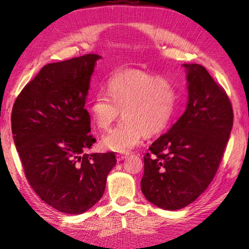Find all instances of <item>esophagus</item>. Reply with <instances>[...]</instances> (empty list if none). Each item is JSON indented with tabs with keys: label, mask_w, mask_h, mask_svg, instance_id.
Instances as JSON below:
<instances>
[{
	"label": "esophagus",
	"mask_w": 249,
	"mask_h": 249,
	"mask_svg": "<svg viewBox=\"0 0 249 249\" xmlns=\"http://www.w3.org/2000/svg\"><path fill=\"white\" fill-rule=\"evenodd\" d=\"M126 156H127V154H125V155H123V154H117L116 155V158H117V160H123V159H125L126 158Z\"/></svg>",
	"instance_id": "esophagus-1"
}]
</instances>
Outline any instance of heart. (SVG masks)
Masks as SVG:
<instances>
[{"mask_svg": "<svg viewBox=\"0 0 249 249\" xmlns=\"http://www.w3.org/2000/svg\"><path fill=\"white\" fill-rule=\"evenodd\" d=\"M177 107V90L166 78L138 69H125L112 75L107 92H96L90 105L92 120L108 130L123 115L122 123L102 138L105 149L126 153L142 136L154 137L169 126Z\"/></svg>", "mask_w": 249, "mask_h": 249, "instance_id": "b5f03b06", "label": "heart"}]
</instances>
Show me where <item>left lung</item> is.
<instances>
[{
	"label": "left lung",
	"mask_w": 249,
	"mask_h": 249,
	"mask_svg": "<svg viewBox=\"0 0 249 249\" xmlns=\"http://www.w3.org/2000/svg\"><path fill=\"white\" fill-rule=\"evenodd\" d=\"M188 103L172 127L144 156L142 192L160 209L192 203L215 176L233 127V108L203 66L183 64Z\"/></svg>",
	"instance_id": "1"
}]
</instances>
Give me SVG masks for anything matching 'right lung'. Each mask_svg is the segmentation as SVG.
Returning <instances> with one entry per match:
<instances>
[{
	"mask_svg": "<svg viewBox=\"0 0 249 249\" xmlns=\"http://www.w3.org/2000/svg\"><path fill=\"white\" fill-rule=\"evenodd\" d=\"M102 57L46 65L16 99L12 133L28 183L59 212L82 214L102 197L114 153L86 154L95 142L84 107Z\"/></svg>",
	"mask_w": 249,
	"mask_h": 249,
	"instance_id": "1",
	"label": "right lung"
}]
</instances>
